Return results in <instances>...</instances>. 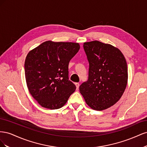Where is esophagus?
Here are the masks:
<instances>
[{
  "mask_svg": "<svg viewBox=\"0 0 147 147\" xmlns=\"http://www.w3.org/2000/svg\"><path fill=\"white\" fill-rule=\"evenodd\" d=\"M75 86H76V88H77V90H78V89L79 88L80 84H79L78 83H75Z\"/></svg>",
  "mask_w": 147,
  "mask_h": 147,
  "instance_id": "1",
  "label": "esophagus"
}]
</instances>
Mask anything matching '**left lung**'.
Listing matches in <instances>:
<instances>
[{
	"label": "left lung",
	"mask_w": 147,
	"mask_h": 147,
	"mask_svg": "<svg viewBox=\"0 0 147 147\" xmlns=\"http://www.w3.org/2000/svg\"><path fill=\"white\" fill-rule=\"evenodd\" d=\"M89 62L88 80L80 86L86 103L95 110H103L121 98L127 83L125 57L118 48L95 40L83 43Z\"/></svg>",
	"instance_id": "obj_1"
}]
</instances>
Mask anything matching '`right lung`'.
I'll return each instance as SVG.
<instances>
[{
    "mask_svg": "<svg viewBox=\"0 0 147 147\" xmlns=\"http://www.w3.org/2000/svg\"><path fill=\"white\" fill-rule=\"evenodd\" d=\"M80 48L78 43L47 41L29 52L24 63L26 83L43 107L61 108L76 90L69 79L68 67Z\"/></svg>",
    "mask_w": 147,
    "mask_h": 147,
    "instance_id": "1",
    "label": "right lung"
}]
</instances>
